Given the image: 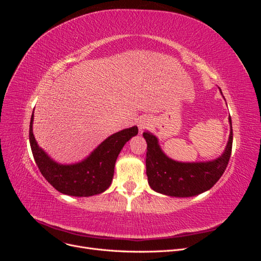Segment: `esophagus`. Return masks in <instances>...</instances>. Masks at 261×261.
Listing matches in <instances>:
<instances>
[{"instance_id": "esophagus-1", "label": "esophagus", "mask_w": 261, "mask_h": 261, "mask_svg": "<svg viewBox=\"0 0 261 261\" xmlns=\"http://www.w3.org/2000/svg\"><path fill=\"white\" fill-rule=\"evenodd\" d=\"M148 125H149V121L147 120V118H144V120H140L138 122V128H139V130H144L145 128L148 127Z\"/></svg>"}]
</instances>
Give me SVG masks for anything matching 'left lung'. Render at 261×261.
Masks as SVG:
<instances>
[{
  "mask_svg": "<svg viewBox=\"0 0 261 261\" xmlns=\"http://www.w3.org/2000/svg\"><path fill=\"white\" fill-rule=\"evenodd\" d=\"M230 137L224 152L218 159L207 162H178L170 159L151 133L145 132L147 141L146 173L153 191L172 197H192L208 191L220 179L230 161L233 143L232 120Z\"/></svg>",
  "mask_w": 261,
  "mask_h": 261,
  "instance_id": "obj_1",
  "label": "left lung"
}]
</instances>
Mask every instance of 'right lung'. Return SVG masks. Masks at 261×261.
I'll return each mask as SVG.
<instances>
[{"label":"right lung","instance_id":"1","mask_svg":"<svg viewBox=\"0 0 261 261\" xmlns=\"http://www.w3.org/2000/svg\"><path fill=\"white\" fill-rule=\"evenodd\" d=\"M34 113L30 118L29 141L36 164L43 177L62 194L89 197L103 193L112 183L118 154L127 141L138 134L137 126L108 137L82 162L60 164L38 146L33 133Z\"/></svg>","mask_w":261,"mask_h":261}]
</instances>
